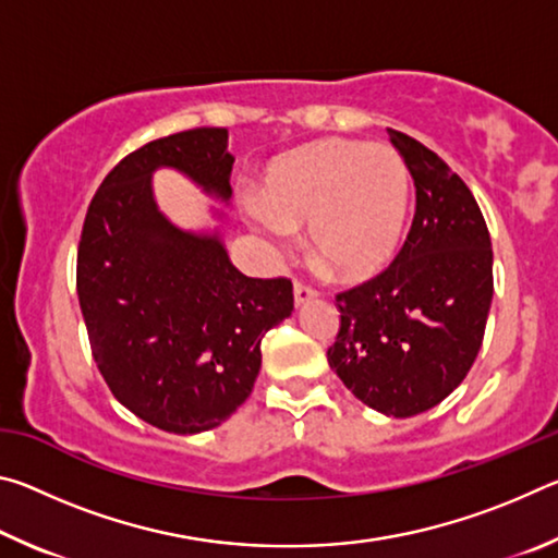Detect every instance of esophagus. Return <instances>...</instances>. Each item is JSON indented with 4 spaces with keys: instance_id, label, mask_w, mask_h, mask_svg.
Returning <instances> with one entry per match:
<instances>
[{
    "instance_id": "34e87169",
    "label": "esophagus",
    "mask_w": 558,
    "mask_h": 558,
    "mask_svg": "<svg viewBox=\"0 0 558 558\" xmlns=\"http://www.w3.org/2000/svg\"><path fill=\"white\" fill-rule=\"evenodd\" d=\"M315 298H317V292L313 288L305 286V282H295V305L298 307H302V305H305V302L315 300Z\"/></svg>"
}]
</instances>
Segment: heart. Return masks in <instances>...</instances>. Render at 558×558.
<instances>
[{
    "label": "heart",
    "instance_id": "obj_1",
    "mask_svg": "<svg viewBox=\"0 0 558 558\" xmlns=\"http://www.w3.org/2000/svg\"><path fill=\"white\" fill-rule=\"evenodd\" d=\"M409 192V169L391 147L329 137L268 167L248 219L276 245L307 226L310 251L329 276L366 280L399 248Z\"/></svg>",
    "mask_w": 558,
    "mask_h": 558
}]
</instances>
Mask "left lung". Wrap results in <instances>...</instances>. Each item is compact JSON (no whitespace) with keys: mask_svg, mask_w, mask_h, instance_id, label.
<instances>
[{"mask_svg":"<svg viewBox=\"0 0 558 558\" xmlns=\"http://www.w3.org/2000/svg\"><path fill=\"white\" fill-rule=\"evenodd\" d=\"M415 184L403 248L337 295L327 362L359 401L393 418L438 405L465 379L493 305V243L465 182L418 140L389 130Z\"/></svg>","mask_w":558,"mask_h":558,"instance_id":"1","label":"left lung"}]
</instances>
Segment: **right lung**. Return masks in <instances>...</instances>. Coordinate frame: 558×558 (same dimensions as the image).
<instances>
[{
    "label": "right lung",
    "mask_w": 558,
    "mask_h": 558,
    "mask_svg": "<svg viewBox=\"0 0 558 558\" xmlns=\"http://www.w3.org/2000/svg\"><path fill=\"white\" fill-rule=\"evenodd\" d=\"M179 174L231 202L229 130L177 132L128 155L102 179L78 243L81 313L116 399L177 436L211 430L248 399L260 339L292 313L288 278H248L221 229L186 231L159 211L153 174ZM226 221L223 211H214Z\"/></svg>",
    "instance_id": "1"
}]
</instances>
